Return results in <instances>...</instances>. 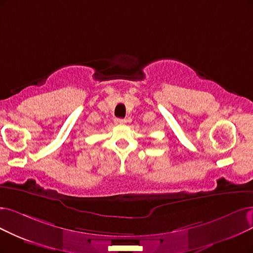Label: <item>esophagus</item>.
<instances>
[{"label": "esophagus", "mask_w": 253, "mask_h": 253, "mask_svg": "<svg viewBox=\"0 0 253 253\" xmlns=\"http://www.w3.org/2000/svg\"><path fill=\"white\" fill-rule=\"evenodd\" d=\"M115 123L116 124H125L126 120L125 119H115Z\"/></svg>", "instance_id": "esophagus-1"}]
</instances>
